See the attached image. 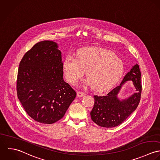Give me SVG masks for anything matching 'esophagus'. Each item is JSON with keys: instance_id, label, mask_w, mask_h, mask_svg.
<instances>
[{"instance_id": "obj_1", "label": "esophagus", "mask_w": 160, "mask_h": 160, "mask_svg": "<svg viewBox=\"0 0 160 160\" xmlns=\"http://www.w3.org/2000/svg\"><path fill=\"white\" fill-rule=\"evenodd\" d=\"M85 93L84 92H83L78 91V92H77V96H78V97H82V96H85Z\"/></svg>"}]
</instances>
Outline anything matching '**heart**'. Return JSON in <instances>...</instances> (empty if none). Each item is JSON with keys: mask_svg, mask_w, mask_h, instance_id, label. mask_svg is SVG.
<instances>
[{"mask_svg": "<svg viewBox=\"0 0 160 160\" xmlns=\"http://www.w3.org/2000/svg\"><path fill=\"white\" fill-rule=\"evenodd\" d=\"M64 69L67 81L75 85L85 75L87 83L96 90H105L112 87L121 77L124 70L122 61L114 52L98 48L80 50L77 58L66 56Z\"/></svg>", "mask_w": 160, "mask_h": 160, "instance_id": "heart-1", "label": "heart"}]
</instances>
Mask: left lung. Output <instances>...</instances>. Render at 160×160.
Returning <instances> with one entry per match:
<instances>
[{
    "instance_id": "obj_1",
    "label": "left lung",
    "mask_w": 160,
    "mask_h": 160,
    "mask_svg": "<svg viewBox=\"0 0 160 160\" xmlns=\"http://www.w3.org/2000/svg\"><path fill=\"white\" fill-rule=\"evenodd\" d=\"M127 81H132L137 92L128 98L120 100L117 94ZM141 93V72L138 65L136 64L125 75L119 86L104 96L94 95L95 104L90 112L92 121L103 128H114L121 124L137 108Z\"/></svg>"
}]
</instances>
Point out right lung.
<instances>
[{
	"label": "right lung",
	"instance_id": "obj_1",
	"mask_svg": "<svg viewBox=\"0 0 160 160\" xmlns=\"http://www.w3.org/2000/svg\"><path fill=\"white\" fill-rule=\"evenodd\" d=\"M56 42L36 43L21 60L17 92L27 113L34 121L53 124L61 119L77 93L65 82L61 52Z\"/></svg>",
	"mask_w": 160,
	"mask_h": 160
}]
</instances>
